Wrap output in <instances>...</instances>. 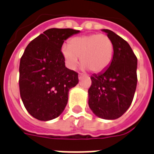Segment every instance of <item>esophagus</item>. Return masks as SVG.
<instances>
[{
    "instance_id": "obj_1",
    "label": "esophagus",
    "mask_w": 154,
    "mask_h": 154,
    "mask_svg": "<svg viewBox=\"0 0 154 154\" xmlns=\"http://www.w3.org/2000/svg\"><path fill=\"white\" fill-rule=\"evenodd\" d=\"M83 77H84V75H82V74H79V80L82 79L83 78Z\"/></svg>"
}]
</instances>
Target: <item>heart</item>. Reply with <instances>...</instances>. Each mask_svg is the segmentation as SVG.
I'll return each instance as SVG.
<instances>
[{
  "instance_id": "b5f03b06",
  "label": "heart",
  "mask_w": 154,
  "mask_h": 154,
  "mask_svg": "<svg viewBox=\"0 0 154 154\" xmlns=\"http://www.w3.org/2000/svg\"><path fill=\"white\" fill-rule=\"evenodd\" d=\"M114 44L106 34H92L75 37L61 48L66 65L75 69L79 62L83 70L101 72L108 68L113 58Z\"/></svg>"
}]
</instances>
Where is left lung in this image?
<instances>
[{
    "instance_id": "obj_1",
    "label": "left lung",
    "mask_w": 154,
    "mask_h": 154,
    "mask_svg": "<svg viewBox=\"0 0 154 154\" xmlns=\"http://www.w3.org/2000/svg\"><path fill=\"white\" fill-rule=\"evenodd\" d=\"M114 44L113 58L108 68L94 74L88 91V105L97 117L116 120L130 107L137 86V57L121 37L102 29Z\"/></svg>"
}]
</instances>
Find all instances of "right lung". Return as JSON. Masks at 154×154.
Wrapping results in <instances>:
<instances>
[{
  "instance_id": "1",
  "label": "right lung",
  "mask_w": 154,
  "mask_h": 154,
  "mask_svg": "<svg viewBox=\"0 0 154 154\" xmlns=\"http://www.w3.org/2000/svg\"><path fill=\"white\" fill-rule=\"evenodd\" d=\"M79 32L49 29L29 43L20 59V97L37 120L58 117L68 104L69 91L78 84V73L65 67L61 47L64 41Z\"/></svg>"
}]
</instances>
